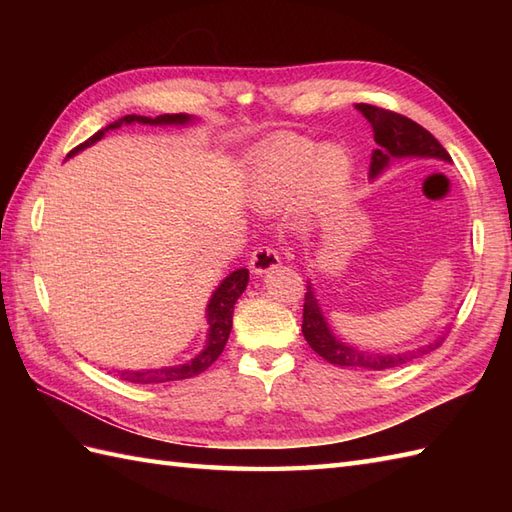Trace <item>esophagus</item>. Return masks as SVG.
Returning a JSON list of instances; mask_svg holds the SVG:
<instances>
[{"mask_svg":"<svg viewBox=\"0 0 512 512\" xmlns=\"http://www.w3.org/2000/svg\"><path fill=\"white\" fill-rule=\"evenodd\" d=\"M281 262V257L273 246L262 244L253 250V255H250V268H253V273L257 275H264L270 273V270L277 268Z\"/></svg>","mask_w":512,"mask_h":512,"instance_id":"esophagus-1","label":"esophagus"}]
</instances>
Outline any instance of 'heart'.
Wrapping results in <instances>:
<instances>
[{
    "mask_svg": "<svg viewBox=\"0 0 512 512\" xmlns=\"http://www.w3.org/2000/svg\"><path fill=\"white\" fill-rule=\"evenodd\" d=\"M350 176V158L341 147L317 151L306 138H284L268 147L257 160L253 173V200L264 209L295 200L308 184V191L328 198Z\"/></svg>",
    "mask_w": 512,
    "mask_h": 512,
    "instance_id": "b5f03b06",
    "label": "heart"
}]
</instances>
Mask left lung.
Instances as JSON below:
<instances>
[{
  "label": "left lung",
  "mask_w": 512,
  "mask_h": 512,
  "mask_svg": "<svg viewBox=\"0 0 512 512\" xmlns=\"http://www.w3.org/2000/svg\"><path fill=\"white\" fill-rule=\"evenodd\" d=\"M356 110H361L363 116L369 121V125H372L374 140L378 145L372 154V165H369V173H372V176H378V173L389 165L391 158L429 156V158L451 160L447 149H444L422 125L411 121V118L402 116L398 112L385 110V107L369 105V103H358ZM301 330L312 350L319 356H323L328 363L350 367V369H376V372L405 365L407 361H411V358L429 352L442 343L440 339L427 347H420L418 352L391 354V356L354 350V347L336 341L330 334L328 323H325L323 314L319 310V303L314 299V292L310 288L306 292V303H303Z\"/></svg>",
  "instance_id": "obj_1"
}]
</instances>
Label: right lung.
<instances>
[{
    "label": "right lung",
    "instance_id": "right-lung-1",
    "mask_svg": "<svg viewBox=\"0 0 512 512\" xmlns=\"http://www.w3.org/2000/svg\"><path fill=\"white\" fill-rule=\"evenodd\" d=\"M189 121H191V118L187 114H162V116H156V118L127 114L123 118H118V121L110 123L107 127L99 129V132L90 136L88 140H85V143H81L79 147H74L68 156L76 154V151H81L85 147L94 145L96 140L103 138L107 129H116V127H121L123 123L182 125V123H189ZM246 284H248V270L239 268V270H235V273L228 275L220 284V288L213 292V297L209 301V310H206V317H209V341H206L204 350L195 358H191L189 363L176 365V367L147 369V372H121L118 376H121V380H127V383H134V385H154V383H171V380H184V378L198 376V374L204 372V369H209L217 361V356L222 354L224 345L228 341V334H231V328H233L235 301L246 290Z\"/></svg>",
    "mask_w": 512,
    "mask_h": 512
}]
</instances>
